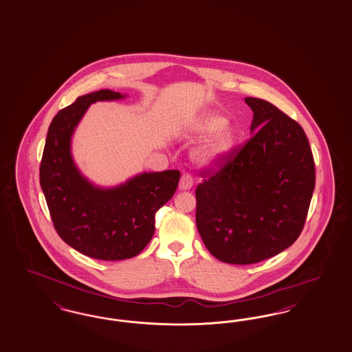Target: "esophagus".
<instances>
[{
	"instance_id": "obj_1",
	"label": "esophagus",
	"mask_w": 352,
	"mask_h": 352,
	"mask_svg": "<svg viewBox=\"0 0 352 352\" xmlns=\"http://www.w3.org/2000/svg\"><path fill=\"white\" fill-rule=\"evenodd\" d=\"M192 184H194V181H192L191 175H190V174H183L182 178H181V181H179L178 188H179L181 191H187V190H190V188L192 187Z\"/></svg>"
}]
</instances>
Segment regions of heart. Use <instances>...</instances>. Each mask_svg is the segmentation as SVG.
I'll use <instances>...</instances> for the list:
<instances>
[{"mask_svg":"<svg viewBox=\"0 0 352 352\" xmlns=\"http://www.w3.org/2000/svg\"><path fill=\"white\" fill-rule=\"evenodd\" d=\"M228 120L219 113H208L192 124V133L200 138L212 136L204 148L197 153L200 165L214 168L229 157L236 144L238 133L232 126H226Z\"/></svg>","mask_w":352,"mask_h":352,"instance_id":"b5f03b06","label":"heart"}]
</instances>
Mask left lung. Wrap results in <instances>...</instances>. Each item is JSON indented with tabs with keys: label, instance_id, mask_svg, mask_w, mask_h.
Wrapping results in <instances>:
<instances>
[{
	"label": "left lung",
	"instance_id": "obj_1",
	"mask_svg": "<svg viewBox=\"0 0 352 352\" xmlns=\"http://www.w3.org/2000/svg\"><path fill=\"white\" fill-rule=\"evenodd\" d=\"M244 101L254 111L252 136L195 192L196 226L208 251L235 265L278 255L298 239L316 182L302 126L265 100Z\"/></svg>",
	"mask_w": 352,
	"mask_h": 352
}]
</instances>
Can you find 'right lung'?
<instances>
[{
	"label": "right lung",
	"instance_id": "right-lung-1",
	"mask_svg": "<svg viewBox=\"0 0 352 352\" xmlns=\"http://www.w3.org/2000/svg\"><path fill=\"white\" fill-rule=\"evenodd\" d=\"M110 89L78 97L49 126L40 164V186L54 229L74 250L98 260L139 255L155 232V216L175 192L181 173H142L120 186L104 188L76 168L72 138L91 104L121 100Z\"/></svg>",
	"mask_w": 352,
	"mask_h": 352
}]
</instances>
